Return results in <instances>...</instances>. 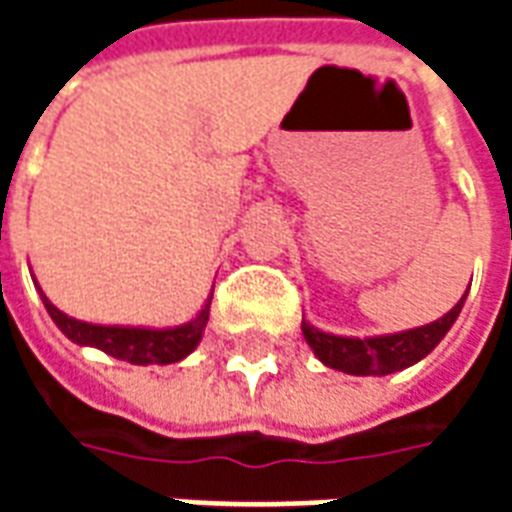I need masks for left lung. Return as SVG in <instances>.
I'll return each instance as SVG.
<instances>
[{"label": "left lung", "mask_w": 512, "mask_h": 512, "mask_svg": "<svg viewBox=\"0 0 512 512\" xmlns=\"http://www.w3.org/2000/svg\"><path fill=\"white\" fill-rule=\"evenodd\" d=\"M463 299L439 321L400 334H386V337H365V340L337 337V334L312 329L307 321L301 323V332L326 367L343 370L351 376H389V373H397V370L419 362L441 343V337L450 332V326L458 318Z\"/></svg>", "instance_id": "8db88e82"}]
</instances>
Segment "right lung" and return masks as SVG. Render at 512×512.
<instances>
[{
    "label": "right lung",
    "mask_w": 512,
    "mask_h": 512,
    "mask_svg": "<svg viewBox=\"0 0 512 512\" xmlns=\"http://www.w3.org/2000/svg\"><path fill=\"white\" fill-rule=\"evenodd\" d=\"M51 321L60 326V332L79 345H95L104 354L131 362V365H172L189 356L200 343L202 329L208 323L211 301L202 312L178 329H128V326H95V323L76 321L60 312L43 296Z\"/></svg>",
    "instance_id": "1"
}]
</instances>
